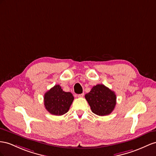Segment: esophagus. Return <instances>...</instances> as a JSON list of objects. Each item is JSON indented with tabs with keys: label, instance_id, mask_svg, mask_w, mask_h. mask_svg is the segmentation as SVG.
<instances>
[{
	"label": "esophagus",
	"instance_id": "obj_1",
	"mask_svg": "<svg viewBox=\"0 0 156 156\" xmlns=\"http://www.w3.org/2000/svg\"><path fill=\"white\" fill-rule=\"evenodd\" d=\"M83 95H84V94H78V98H83Z\"/></svg>",
	"mask_w": 156,
	"mask_h": 156
}]
</instances>
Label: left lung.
<instances>
[{
  "mask_svg": "<svg viewBox=\"0 0 156 156\" xmlns=\"http://www.w3.org/2000/svg\"><path fill=\"white\" fill-rule=\"evenodd\" d=\"M91 111L99 116L109 115L114 110L117 97L115 93L103 84H98L85 95Z\"/></svg>",
  "mask_w": 156,
  "mask_h": 156,
  "instance_id": "left-lung-1",
  "label": "left lung"
}]
</instances>
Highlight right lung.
<instances>
[{
    "label": "right lung",
    "instance_id": "1",
    "mask_svg": "<svg viewBox=\"0 0 156 156\" xmlns=\"http://www.w3.org/2000/svg\"><path fill=\"white\" fill-rule=\"evenodd\" d=\"M73 100V94L64 91L59 85H55L44 95L45 109L51 114L57 116L67 113Z\"/></svg>",
    "mask_w": 156,
    "mask_h": 156
}]
</instances>
